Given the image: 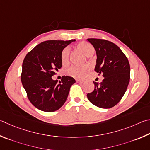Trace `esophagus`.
Here are the masks:
<instances>
[{
    "label": "esophagus",
    "mask_w": 150,
    "mask_h": 150,
    "mask_svg": "<svg viewBox=\"0 0 150 150\" xmlns=\"http://www.w3.org/2000/svg\"><path fill=\"white\" fill-rule=\"evenodd\" d=\"M76 82H77L78 83H83V82L82 80H79V79H76Z\"/></svg>",
    "instance_id": "esophagus-1"
}]
</instances>
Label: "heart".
<instances>
[{
	"mask_svg": "<svg viewBox=\"0 0 150 150\" xmlns=\"http://www.w3.org/2000/svg\"><path fill=\"white\" fill-rule=\"evenodd\" d=\"M78 48L81 51L83 52L86 56L91 57L93 54L95 52L93 47L91 44L86 43V42H81L78 45ZM70 49L68 47H65L61 52V61L64 65H67L70 61ZM90 66L88 64H85L82 66L74 65L70 67L66 71V73L68 76L76 78H82L84 76L85 73L87 72L90 70Z\"/></svg>",
	"mask_w": 150,
	"mask_h": 150,
	"instance_id": "b5f03b06",
	"label": "heart"
}]
</instances>
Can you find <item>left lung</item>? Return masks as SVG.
I'll list each match as a JSON object with an SVG mask.
<instances>
[{
    "instance_id": "left-lung-1",
    "label": "left lung",
    "mask_w": 150,
    "mask_h": 150,
    "mask_svg": "<svg viewBox=\"0 0 150 150\" xmlns=\"http://www.w3.org/2000/svg\"><path fill=\"white\" fill-rule=\"evenodd\" d=\"M87 40L96 50L95 71L104 77L101 83L93 82L95 89L87 97L91 103L109 109L119 103L130 82V68L128 59L119 47L111 41L99 39Z\"/></svg>"
}]
</instances>
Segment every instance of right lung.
<instances>
[{
    "label": "right lung",
    "mask_w": 150,
    "mask_h": 150,
    "mask_svg": "<svg viewBox=\"0 0 150 150\" xmlns=\"http://www.w3.org/2000/svg\"><path fill=\"white\" fill-rule=\"evenodd\" d=\"M75 41L42 42L24 58L21 81L29 100L41 111L53 112L59 109L67 101L71 86L76 82L68 76H63L59 83L58 80L52 79L62 67V51Z\"/></svg>",
    "instance_id": "right-lung-1"
}]
</instances>
